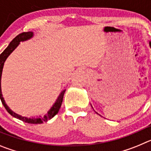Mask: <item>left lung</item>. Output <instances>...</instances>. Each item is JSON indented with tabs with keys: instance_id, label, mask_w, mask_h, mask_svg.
Returning a JSON list of instances; mask_svg holds the SVG:
<instances>
[{
	"instance_id": "1",
	"label": "left lung",
	"mask_w": 151,
	"mask_h": 151,
	"mask_svg": "<svg viewBox=\"0 0 151 151\" xmlns=\"http://www.w3.org/2000/svg\"><path fill=\"white\" fill-rule=\"evenodd\" d=\"M150 48H151V42H150ZM93 108V107H92Z\"/></svg>"
}]
</instances>
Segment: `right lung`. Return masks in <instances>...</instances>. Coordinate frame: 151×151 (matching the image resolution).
<instances>
[{
  "mask_svg": "<svg viewBox=\"0 0 151 151\" xmlns=\"http://www.w3.org/2000/svg\"><path fill=\"white\" fill-rule=\"evenodd\" d=\"M32 36H33L32 32H22L21 33V34L18 35L17 37H15V38L12 40V41L10 43V45H8L7 47H6V48L1 54L0 55V98H1V102H2L3 105H4V106L5 109L6 110V111L10 113V115L13 116V117L19 119H20V120L23 121V122H27V123L41 124V123H43L44 122H47V120L52 119L57 113H58V112H59L61 104H62L64 93H65L66 90H63V91H61L59 97H57V101H56V102L54 103V104L53 105V106L50 108V110H49V111L47 113V114H45L43 117L40 116L38 118H28V117H24L20 115H19V114H17V113H14L13 110H10V108H9V106L6 104L4 99V97H3L2 92H1V75H2L3 67H4V62L6 61V58L9 57V55L11 54L13 50L17 48V47L19 45V42H20V41H26V40L30 39L31 38H32Z\"/></svg>",
  "mask_w": 151,
  "mask_h": 151,
  "instance_id": "obj_1",
  "label": "right lung"
}]
</instances>
